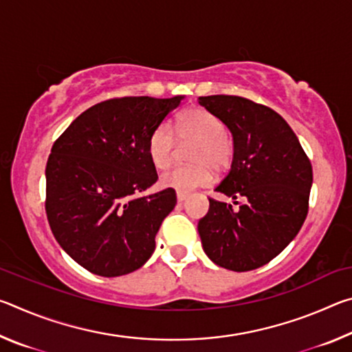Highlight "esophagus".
Wrapping results in <instances>:
<instances>
[{"mask_svg": "<svg viewBox=\"0 0 352 352\" xmlns=\"http://www.w3.org/2000/svg\"><path fill=\"white\" fill-rule=\"evenodd\" d=\"M188 199V192H180V190H178L177 192V200H178V204H183L184 200Z\"/></svg>", "mask_w": 352, "mask_h": 352, "instance_id": "34e87169", "label": "esophagus"}]
</instances>
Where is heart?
Masks as SVG:
<instances>
[{
  "mask_svg": "<svg viewBox=\"0 0 352 352\" xmlns=\"http://www.w3.org/2000/svg\"><path fill=\"white\" fill-rule=\"evenodd\" d=\"M175 130L180 140L197 141L192 152V166H178L166 170L160 178L164 188L180 192H189L206 186L212 180V169L223 172L230 168L234 157L233 140L226 135L223 121L204 109H189L175 121ZM148 157L157 169L170 166L175 152V138L169 126L162 124L151 133L147 144Z\"/></svg>",
  "mask_w": 352,
  "mask_h": 352,
  "instance_id": "b5f03b06",
  "label": "heart"
}]
</instances>
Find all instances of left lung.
Segmentation results:
<instances>
[{
    "label": "left lung",
    "mask_w": 352,
    "mask_h": 352,
    "mask_svg": "<svg viewBox=\"0 0 352 352\" xmlns=\"http://www.w3.org/2000/svg\"><path fill=\"white\" fill-rule=\"evenodd\" d=\"M199 104L233 135L234 157L217 192L242 200L237 210L210 199L199 234L214 264L233 272L265 265L294 241L307 216L312 166L276 111L239 96H201Z\"/></svg>",
    "instance_id": "obj_1"
}]
</instances>
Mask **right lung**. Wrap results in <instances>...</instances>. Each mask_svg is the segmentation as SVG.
I'll use <instances>...</instances> for the list:
<instances>
[{
    "label": "right lung",
    "instance_id": "right-lung-1",
    "mask_svg": "<svg viewBox=\"0 0 352 352\" xmlns=\"http://www.w3.org/2000/svg\"><path fill=\"white\" fill-rule=\"evenodd\" d=\"M184 96L110 99L77 116L51 148L46 216L56 241L94 275L138 270L174 210V189L144 195L158 180L151 133Z\"/></svg>",
    "mask_w": 352,
    "mask_h": 352
}]
</instances>
